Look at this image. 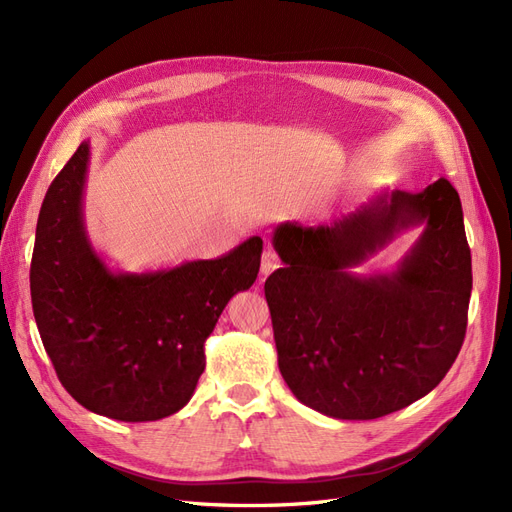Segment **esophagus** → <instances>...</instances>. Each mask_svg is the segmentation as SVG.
I'll return each mask as SVG.
<instances>
[{
    "instance_id": "34e87169",
    "label": "esophagus",
    "mask_w": 512,
    "mask_h": 512,
    "mask_svg": "<svg viewBox=\"0 0 512 512\" xmlns=\"http://www.w3.org/2000/svg\"><path fill=\"white\" fill-rule=\"evenodd\" d=\"M277 267H280V258H277V254L273 250H265V254H262V262H260L262 275L273 273Z\"/></svg>"
}]
</instances>
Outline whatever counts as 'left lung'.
I'll list each match as a JSON object with an SVG mask.
<instances>
[{
  "instance_id": "8db88e82",
  "label": "left lung",
  "mask_w": 512,
  "mask_h": 512,
  "mask_svg": "<svg viewBox=\"0 0 512 512\" xmlns=\"http://www.w3.org/2000/svg\"><path fill=\"white\" fill-rule=\"evenodd\" d=\"M424 235L393 274L356 276L397 231ZM284 267L265 282L277 365L301 404L371 421L436 389L468 327L472 256L457 190L391 192L320 226L273 232Z\"/></svg>"
}]
</instances>
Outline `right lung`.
<instances>
[{"label":"right lung","mask_w":512,"mask_h":512,"mask_svg":"<svg viewBox=\"0 0 512 512\" xmlns=\"http://www.w3.org/2000/svg\"><path fill=\"white\" fill-rule=\"evenodd\" d=\"M89 143L42 200L29 288L38 331L64 389L91 412L158 421L188 404L205 371V339L260 269L252 237L215 260L156 273H113L83 224Z\"/></svg>","instance_id":"add662e5"}]
</instances>
